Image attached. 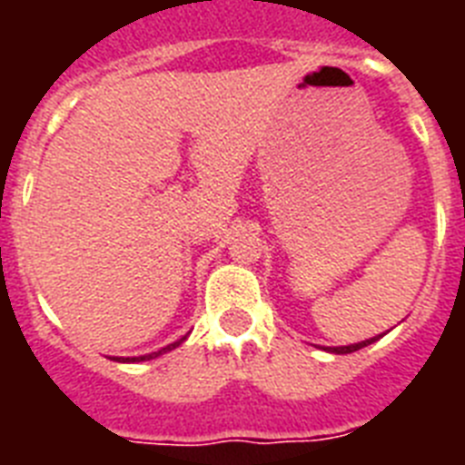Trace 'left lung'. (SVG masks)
<instances>
[{
  "mask_svg": "<svg viewBox=\"0 0 465 465\" xmlns=\"http://www.w3.org/2000/svg\"><path fill=\"white\" fill-rule=\"evenodd\" d=\"M381 335H386V332H381ZM381 335H377V338H371V340H363V342L347 344V347H323V351H331V354H351V351H359V349H363V347H368V344L377 342Z\"/></svg>",
  "mask_w": 465,
  "mask_h": 465,
  "instance_id": "1",
  "label": "left lung"
}]
</instances>
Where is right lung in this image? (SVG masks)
<instances>
[{
	"mask_svg": "<svg viewBox=\"0 0 465 465\" xmlns=\"http://www.w3.org/2000/svg\"><path fill=\"white\" fill-rule=\"evenodd\" d=\"M188 338V332L186 335H183V338H179L176 340V342H172V344H167V347H163V349H158V351H153V354H143V356H127V359H114V361H121V363H139V361H151V359H158V356H163V354H167V351H172V349H176L179 347V344L183 342V340Z\"/></svg>",
	"mask_w": 465,
	"mask_h": 465,
	"instance_id": "add662e5",
	"label": "right lung"
}]
</instances>
